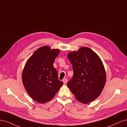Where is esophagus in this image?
Returning <instances> with one entry per match:
<instances>
[{
  "instance_id": "esophagus-1",
  "label": "esophagus",
  "mask_w": 127,
  "mask_h": 127,
  "mask_svg": "<svg viewBox=\"0 0 127 127\" xmlns=\"http://www.w3.org/2000/svg\"><path fill=\"white\" fill-rule=\"evenodd\" d=\"M63 83H64V84H67V82H68V80H67V78H64V79H63Z\"/></svg>"
}]
</instances>
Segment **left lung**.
<instances>
[{"instance_id": "obj_1", "label": "left lung", "mask_w": 127, "mask_h": 127, "mask_svg": "<svg viewBox=\"0 0 127 127\" xmlns=\"http://www.w3.org/2000/svg\"><path fill=\"white\" fill-rule=\"evenodd\" d=\"M74 75L67 86L80 102L87 104L101 94L105 85L106 71L99 57L86 47L68 53Z\"/></svg>"}]
</instances>
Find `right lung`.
<instances>
[{"label":"right lung","instance_id":"add662e5","mask_svg":"<svg viewBox=\"0 0 127 127\" xmlns=\"http://www.w3.org/2000/svg\"><path fill=\"white\" fill-rule=\"evenodd\" d=\"M60 52L59 49L42 46L25 63L22 72V82L31 97L38 103L43 104L51 100L63 85L53 67V63Z\"/></svg>","mask_w":127,"mask_h":127}]
</instances>
